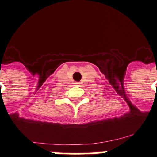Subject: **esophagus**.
Returning a JSON list of instances; mask_svg holds the SVG:
<instances>
[{
    "label": "esophagus",
    "instance_id": "1",
    "mask_svg": "<svg viewBox=\"0 0 157 157\" xmlns=\"http://www.w3.org/2000/svg\"><path fill=\"white\" fill-rule=\"evenodd\" d=\"M75 85H76V86H79V85H80V83L76 82V83H75Z\"/></svg>",
    "mask_w": 157,
    "mask_h": 157
}]
</instances>
